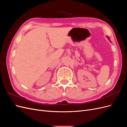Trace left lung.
Returning <instances> with one entry per match:
<instances>
[{"instance_id":"1","label":"left lung","mask_w":127,"mask_h":127,"mask_svg":"<svg viewBox=\"0 0 127 127\" xmlns=\"http://www.w3.org/2000/svg\"><path fill=\"white\" fill-rule=\"evenodd\" d=\"M108 38H109V37H108Z\"/></svg>"}]
</instances>
